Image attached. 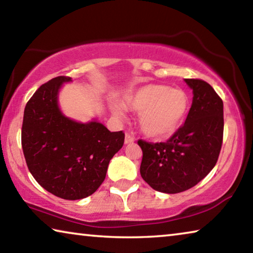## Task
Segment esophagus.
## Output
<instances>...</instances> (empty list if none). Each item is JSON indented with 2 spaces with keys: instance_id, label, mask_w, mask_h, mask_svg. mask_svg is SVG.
Returning a JSON list of instances; mask_svg holds the SVG:
<instances>
[{
  "instance_id": "esophagus-1",
  "label": "esophagus",
  "mask_w": 253,
  "mask_h": 253,
  "mask_svg": "<svg viewBox=\"0 0 253 253\" xmlns=\"http://www.w3.org/2000/svg\"><path fill=\"white\" fill-rule=\"evenodd\" d=\"M135 138L132 137L130 134H128V132H126V136H125V144H130V143H134Z\"/></svg>"
}]
</instances>
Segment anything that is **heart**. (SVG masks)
<instances>
[{"label": "heart", "mask_w": 253, "mask_h": 253, "mask_svg": "<svg viewBox=\"0 0 253 253\" xmlns=\"http://www.w3.org/2000/svg\"><path fill=\"white\" fill-rule=\"evenodd\" d=\"M124 104L139 114V126L145 135L155 139H165L176 132L190 108L186 92L165 84H147L127 93ZM117 117H124L123 109L114 106Z\"/></svg>", "instance_id": "b5f03b06"}]
</instances>
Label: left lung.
I'll return each mask as SVG.
<instances>
[{
    "label": "left lung",
    "mask_w": 253,
    "mask_h": 253,
    "mask_svg": "<svg viewBox=\"0 0 253 253\" xmlns=\"http://www.w3.org/2000/svg\"><path fill=\"white\" fill-rule=\"evenodd\" d=\"M193 101L184 125L164 143L138 145L140 175L154 190L181 193L195 186L215 166L223 142V101L208 83L185 79Z\"/></svg>",
    "instance_id": "8db88e82"
}]
</instances>
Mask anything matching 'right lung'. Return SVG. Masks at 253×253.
<instances>
[{
    "instance_id": "1",
    "label": "right lung",
    "mask_w": 253,
    "mask_h": 253,
    "mask_svg": "<svg viewBox=\"0 0 253 253\" xmlns=\"http://www.w3.org/2000/svg\"><path fill=\"white\" fill-rule=\"evenodd\" d=\"M70 77L60 76L33 93L24 109L21 142L28 169L40 185L65 200L91 195L101 185L125 134L98 122L77 123L58 106V92Z\"/></svg>"
}]
</instances>
